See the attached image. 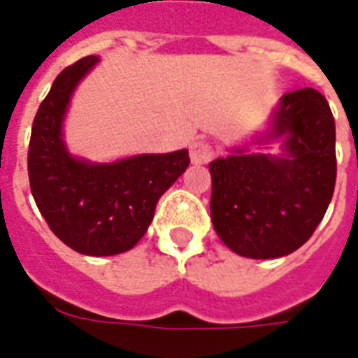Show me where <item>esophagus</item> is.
Returning a JSON list of instances; mask_svg holds the SVG:
<instances>
[{
  "label": "esophagus",
  "instance_id": "1",
  "mask_svg": "<svg viewBox=\"0 0 358 358\" xmlns=\"http://www.w3.org/2000/svg\"><path fill=\"white\" fill-rule=\"evenodd\" d=\"M214 158V148L212 144L206 141H196L191 146V159L192 164H208L210 159Z\"/></svg>",
  "mask_w": 358,
  "mask_h": 358
}]
</instances>
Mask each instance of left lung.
I'll use <instances>...</instances> for the list:
<instances>
[{"mask_svg": "<svg viewBox=\"0 0 358 358\" xmlns=\"http://www.w3.org/2000/svg\"><path fill=\"white\" fill-rule=\"evenodd\" d=\"M281 141V154L233 148L210 164L212 224L233 252L280 258L310 239L336 187V121L318 90L281 96L255 144Z\"/></svg>", "mask_w": 358, "mask_h": 358, "instance_id": "1", "label": "left lung"}]
</instances>
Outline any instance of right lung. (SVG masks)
Masks as SVG:
<instances>
[{"label": "right lung", "instance_id": "add662e5", "mask_svg": "<svg viewBox=\"0 0 358 358\" xmlns=\"http://www.w3.org/2000/svg\"><path fill=\"white\" fill-rule=\"evenodd\" d=\"M100 62L63 69L38 108L29 146L30 191L59 239L86 256L121 255L143 239L159 196L189 167V150L138 154L111 164L71 156L63 119L78 83Z\"/></svg>", "mask_w": 358, "mask_h": 358}]
</instances>
